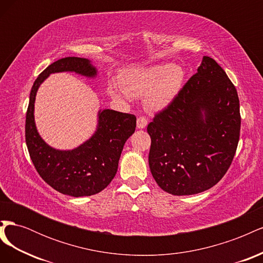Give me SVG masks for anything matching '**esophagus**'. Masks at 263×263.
Listing matches in <instances>:
<instances>
[{
	"label": "esophagus",
	"mask_w": 263,
	"mask_h": 263,
	"mask_svg": "<svg viewBox=\"0 0 263 263\" xmlns=\"http://www.w3.org/2000/svg\"><path fill=\"white\" fill-rule=\"evenodd\" d=\"M147 124H148V121H147L146 117L140 116V117L137 118V128H138V129L145 128V127L147 126Z\"/></svg>",
	"instance_id": "1"
}]
</instances>
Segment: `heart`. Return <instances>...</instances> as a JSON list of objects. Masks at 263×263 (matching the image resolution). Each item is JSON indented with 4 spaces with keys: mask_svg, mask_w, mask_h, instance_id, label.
Segmentation results:
<instances>
[{
    "mask_svg": "<svg viewBox=\"0 0 263 263\" xmlns=\"http://www.w3.org/2000/svg\"><path fill=\"white\" fill-rule=\"evenodd\" d=\"M185 71L180 65L159 63L135 69L123 76L122 86L109 83L107 93L115 100H125L132 95L147 92L145 104L149 109L160 110L168 106L181 90Z\"/></svg>",
    "mask_w": 263,
    "mask_h": 263,
    "instance_id": "1",
    "label": "heart"
}]
</instances>
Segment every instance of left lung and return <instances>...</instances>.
I'll list each match as a JSON object with an SVG mask.
<instances>
[{
  "label": "left lung",
  "mask_w": 263,
  "mask_h": 263,
  "mask_svg": "<svg viewBox=\"0 0 263 263\" xmlns=\"http://www.w3.org/2000/svg\"><path fill=\"white\" fill-rule=\"evenodd\" d=\"M240 123L235 85L216 61L204 55L197 72L147 127L149 168L157 184L172 195L214 186L232 164Z\"/></svg>",
  "instance_id": "left-lung-1"
}]
</instances>
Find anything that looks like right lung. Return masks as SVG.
Listing matches in <instances>:
<instances>
[{"label":"right lung","mask_w":263,"mask_h":263,"mask_svg":"<svg viewBox=\"0 0 263 263\" xmlns=\"http://www.w3.org/2000/svg\"><path fill=\"white\" fill-rule=\"evenodd\" d=\"M58 72L95 78L98 69L89 59L67 57L54 61L38 76L31 87L26 113L28 153L39 176L55 191L73 197L94 195L114 179L125 142L135 133L136 116L100 109L97 130L83 144L71 150L52 148L37 130L34 109L39 86L51 73Z\"/></svg>","instance_id":"obj_1"}]
</instances>
